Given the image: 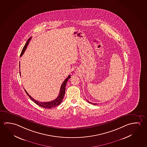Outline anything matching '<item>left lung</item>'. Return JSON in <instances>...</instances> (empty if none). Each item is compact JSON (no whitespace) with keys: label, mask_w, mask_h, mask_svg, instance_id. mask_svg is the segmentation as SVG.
Listing matches in <instances>:
<instances>
[{"label":"left lung","mask_w":147,"mask_h":147,"mask_svg":"<svg viewBox=\"0 0 147 147\" xmlns=\"http://www.w3.org/2000/svg\"><path fill=\"white\" fill-rule=\"evenodd\" d=\"M87 101H88V102H89V103H90V104H93V105H97L96 104H94V103H92V102H90V101H88V100H87Z\"/></svg>","instance_id":"8db88e82"}]
</instances>
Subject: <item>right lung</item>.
I'll use <instances>...</instances> for the list:
<instances>
[{
	"label": "right lung",
	"instance_id": "obj_1",
	"mask_svg": "<svg viewBox=\"0 0 147 147\" xmlns=\"http://www.w3.org/2000/svg\"><path fill=\"white\" fill-rule=\"evenodd\" d=\"M31 38L32 37L29 38V39L27 40V42L25 44L24 47V48H23L22 50V53L20 54V57L24 54V51L26 50L27 46H28V44H29V41L31 40ZM70 78H71V75H69V76H67V78L65 80V81L63 82V83L62 84H61V87H60V92H59V95H58V97H57L55 99L53 100L52 101H49V102H39V101H37L35 99L33 98L28 93V92H27L25 90H24V91L26 92V93H27V95L29 96V97L31 98L32 100H33V101H34L35 104L38 105V106L41 107H42V108H54V107H55L56 106H57L58 105H60V104H61V102L63 101V97H64V95H65V86H66V84H67V80H69Z\"/></svg>",
	"mask_w": 147,
	"mask_h": 147
}]
</instances>
